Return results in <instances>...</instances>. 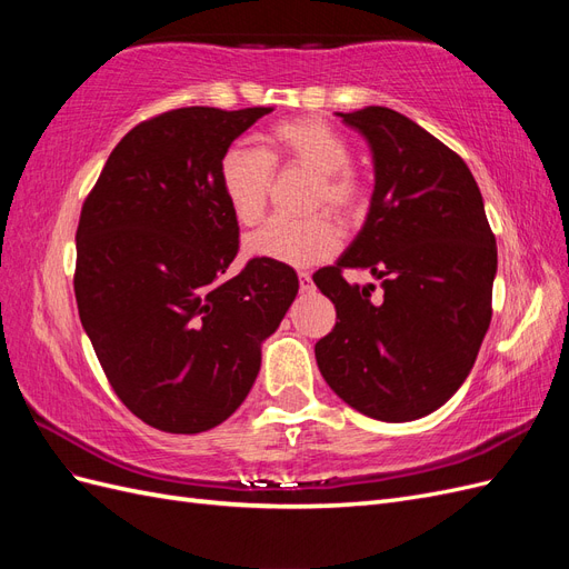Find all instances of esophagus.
Masks as SVG:
<instances>
[{
    "instance_id": "1",
    "label": "esophagus",
    "mask_w": 569,
    "mask_h": 569,
    "mask_svg": "<svg viewBox=\"0 0 569 569\" xmlns=\"http://www.w3.org/2000/svg\"><path fill=\"white\" fill-rule=\"evenodd\" d=\"M299 287H301V291H311V289H313L311 274H308V272H299Z\"/></svg>"
}]
</instances>
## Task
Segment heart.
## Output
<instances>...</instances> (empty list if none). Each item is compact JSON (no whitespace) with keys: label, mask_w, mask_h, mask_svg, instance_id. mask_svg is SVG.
<instances>
[{"label":"heart","mask_w":569,"mask_h":569,"mask_svg":"<svg viewBox=\"0 0 569 569\" xmlns=\"http://www.w3.org/2000/svg\"><path fill=\"white\" fill-rule=\"evenodd\" d=\"M349 142L322 118L282 120L266 134V149L230 147L220 157L218 182L237 222L253 226L263 216L274 163L303 166L313 173L308 209L325 206L343 218L360 203V182L347 168ZM337 249L335 228L322 216L301 220L270 218L244 239V253L258 261L306 268L330 258Z\"/></svg>","instance_id":"b5f03b06"}]
</instances>
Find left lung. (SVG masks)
<instances>
[{
	"label": "left lung",
	"instance_id": "left-lung-1",
	"mask_svg": "<svg viewBox=\"0 0 569 569\" xmlns=\"http://www.w3.org/2000/svg\"><path fill=\"white\" fill-rule=\"evenodd\" d=\"M337 116L368 142L375 187L353 242L313 274L337 308L318 368L363 416L410 422L468 380L491 322L496 239L470 168L416 120L387 107ZM347 267L368 269L386 297L343 281Z\"/></svg>",
	"mask_w": 569,
	"mask_h": 569
}]
</instances>
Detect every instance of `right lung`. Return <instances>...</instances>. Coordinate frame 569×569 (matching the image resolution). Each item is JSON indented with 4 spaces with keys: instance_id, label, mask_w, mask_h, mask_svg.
Instances as JSON below:
<instances>
[{
    "instance_id": "obj_1",
    "label": "right lung",
    "mask_w": 569,
    "mask_h": 569,
    "mask_svg": "<svg viewBox=\"0 0 569 569\" xmlns=\"http://www.w3.org/2000/svg\"><path fill=\"white\" fill-rule=\"evenodd\" d=\"M272 107H189L132 128L80 213L76 301L113 391L170 435L213 429L244 403L263 341L299 278L253 261L226 278L239 228L220 157Z\"/></svg>"
}]
</instances>
